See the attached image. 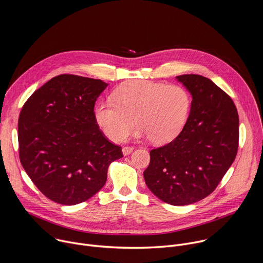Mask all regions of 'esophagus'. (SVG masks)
Wrapping results in <instances>:
<instances>
[{
	"label": "esophagus",
	"instance_id": "1",
	"mask_svg": "<svg viewBox=\"0 0 263 263\" xmlns=\"http://www.w3.org/2000/svg\"><path fill=\"white\" fill-rule=\"evenodd\" d=\"M133 149H134V147H133V146H124V147L122 148L123 155H124V156H127V155L131 154V153L133 152Z\"/></svg>",
	"mask_w": 263,
	"mask_h": 263
}]
</instances>
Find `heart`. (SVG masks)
I'll return each instance as SVG.
<instances>
[{"mask_svg":"<svg viewBox=\"0 0 263 263\" xmlns=\"http://www.w3.org/2000/svg\"><path fill=\"white\" fill-rule=\"evenodd\" d=\"M112 99L97 103L93 109L97 125L112 141H122L136 120L135 137H149L158 144L170 142L183 130L192 106L184 87L146 80L123 83Z\"/></svg>","mask_w":263,"mask_h":263,"instance_id":"obj_1","label":"heart"}]
</instances>
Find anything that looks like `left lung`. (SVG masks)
I'll use <instances>...</instances> for the list:
<instances>
[{
    "label": "left lung",
    "instance_id": "1",
    "mask_svg": "<svg viewBox=\"0 0 263 263\" xmlns=\"http://www.w3.org/2000/svg\"><path fill=\"white\" fill-rule=\"evenodd\" d=\"M176 79L192 95L190 117L173 141L149 152L143 178L161 201L184 206L209 196L233 163L239 120L232 99L210 79L195 73Z\"/></svg>",
    "mask_w": 263,
    "mask_h": 263
}]
</instances>
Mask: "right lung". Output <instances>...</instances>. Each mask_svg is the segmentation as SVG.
Instances as JSON below:
<instances>
[{
  "label": "right lung",
  "instance_id": "1",
  "mask_svg": "<svg viewBox=\"0 0 263 263\" xmlns=\"http://www.w3.org/2000/svg\"><path fill=\"white\" fill-rule=\"evenodd\" d=\"M108 86L99 79L60 74L35 90L18 119L21 163L48 199L76 205L95 196L109 164L123 157L96 123L97 99Z\"/></svg>",
  "mask_w": 263,
  "mask_h": 263
}]
</instances>
